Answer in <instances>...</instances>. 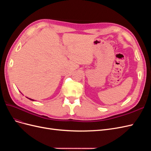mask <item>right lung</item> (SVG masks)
<instances>
[{"instance_id":"obj_1","label":"right lung","mask_w":151,"mask_h":151,"mask_svg":"<svg viewBox=\"0 0 151 151\" xmlns=\"http://www.w3.org/2000/svg\"><path fill=\"white\" fill-rule=\"evenodd\" d=\"M29 99H31V100H32V101H34V100L33 99H30V98H29Z\"/></svg>"}]
</instances>
